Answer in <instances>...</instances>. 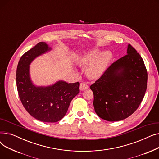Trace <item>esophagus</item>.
Instances as JSON below:
<instances>
[{"label": "esophagus", "mask_w": 159, "mask_h": 159, "mask_svg": "<svg viewBox=\"0 0 159 159\" xmlns=\"http://www.w3.org/2000/svg\"><path fill=\"white\" fill-rule=\"evenodd\" d=\"M89 88L88 85L86 84V83L85 82H82L80 83V89L81 91H83V90H85L86 89H88Z\"/></svg>", "instance_id": "1"}]
</instances>
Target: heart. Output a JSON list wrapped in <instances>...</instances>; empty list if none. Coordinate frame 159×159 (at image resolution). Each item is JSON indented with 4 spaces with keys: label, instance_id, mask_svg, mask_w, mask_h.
I'll return each instance as SVG.
<instances>
[{
    "label": "heart",
    "instance_id": "1",
    "mask_svg": "<svg viewBox=\"0 0 159 159\" xmlns=\"http://www.w3.org/2000/svg\"><path fill=\"white\" fill-rule=\"evenodd\" d=\"M99 54L98 49H93L80 58V62L83 65H87L93 61L88 68V74L91 78L101 77L111 58L110 52H104L100 55Z\"/></svg>",
    "mask_w": 159,
    "mask_h": 159
}]
</instances>
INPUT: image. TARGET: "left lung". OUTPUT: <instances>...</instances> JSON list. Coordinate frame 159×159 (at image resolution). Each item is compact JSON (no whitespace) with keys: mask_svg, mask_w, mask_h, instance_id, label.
I'll return each mask as SVG.
<instances>
[{"mask_svg":"<svg viewBox=\"0 0 159 159\" xmlns=\"http://www.w3.org/2000/svg\"><path fill=\"white\" fill-rule=\"evenodd\" d=\"M127 53L108 67L90 86L95 113L107 121L122 120L132 115L147 89L148 72L143 58L129 44Z\"/></svg>","mask_w":159,"mask_h":159,"instance_id":"1","label":"left lung"}]
</instances>
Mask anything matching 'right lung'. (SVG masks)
Returning <instances> with one entry per match:
<instances>
[{"label": "right lung", "instance_id": "obj_1", "mask_svg": "<svg viewBox=\"0 0 159 159\" xmlns=\"http://www.w3.org/2000/svg\"><path fill=\"white\" fill-rule=\"evenodd\" d=\"M49 49L45 43L40 42L25 53L18 63L16 82L19 98L26 110L40 121L56 122L64 117L72 99L79 93L80 83L58 81L46 88L33 85L29 65L35 57Z\"/></svg>", "mask_w": 159, "mask_h": 159}]
</instances>
